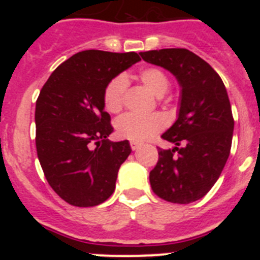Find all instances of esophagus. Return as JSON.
<instances>
[{
	"mask_svg": "<svg viewBox=\"0 0 260 260\" xmlns=\"http://www.w3.org/2000/svg\"><path fill=\"white\" fill-rule=\"evenodd\" d=\"M130 147H132V150L135 151L141 147V143H138V142H130Z\"/></svg>",
	"mask_w": 260,
	"mask_h": 260,
	"instance_id": "34e87169",
	"label": "esophagus"
}]
</instances>
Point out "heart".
Returning <instances> with one entry per match:
<instances>
[{
    "mask_svg": "<svg viewBox=\"0 0 260 260\" xmlns=\"http://www.w3.org/2000/svg\"><path fill=\"white\" fill-rule=\"evenodd\" d=\"M139 80L148 91L155 96H162L169 88V78L160 68L150 66L139 73ZM127 88V80L123 75L113 78L104 89V107L110 113H118L122 109L125 102V93ZM165 126V118L158 113L150 116H137L125 114L119 117L116 122V130L118 137L133 142H144L162 130Z\"/></svg>",
    "mask_w": 260,
    "mask_h": 260,
    "instance_id": "obj_1",
    "label": "heart"
}]
</instances>
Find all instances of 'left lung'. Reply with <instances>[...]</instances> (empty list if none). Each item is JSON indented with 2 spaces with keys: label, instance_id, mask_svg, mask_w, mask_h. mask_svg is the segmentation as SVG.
Returning a JSON list of instances; mask_svg holds the SVG:
<instances>
[{
  "label": "left lung",
  "instance_id": "obj_1",
  "mask_svg": "<svg viewBox=\"0 0 260 260\" xmlns=\"http://www.w3.org/2000/svg\"><path fill=\"white\" fill-rule=\"evenodd\" d=\"M139 54L171 71L181 87L178 118L161 135L176 147L158 148L151 187L167 202L191 203L210 191L231 153L234 119L228 93L219 74L190 50L171 48Z\"/></svg>",
  "mask_w": 260,
  "mask_h": 260
}]
</instances>
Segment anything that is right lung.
I'll use <instances>...</instances> for the list:
<instances>
[{"mask_svg":"<svg viewBox=\"0 0 260 260\" xmlns=\"http://www.w3.org/2000/svg\"><path fill=\"white\" fill-rule=\"evenodd\" d=\"M138 61L135 52L83 50L41 88L35 110L39 161L50 187L71 206L93 207L113 194L132 148L128 141L108 139L113 127L103 95L110 80Z\"/></svg>","mask_w":260,"mask_h":260,"instance_id":"1","label":"right lung"}]
</instances>
